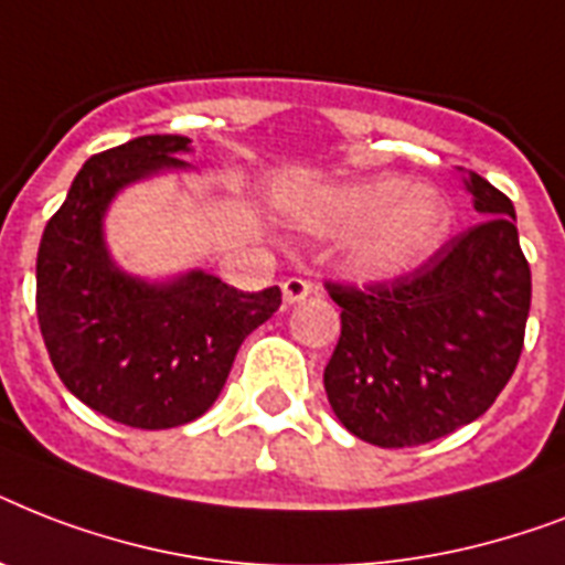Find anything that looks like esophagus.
<instances>
[{"label": "esophagus", "instance_id": "esophagus-1", "mask_svg": "<svg viewBox=\"0 0 565 565\" xmlns=\"http://www.w3.org/2000/svg\"><path fill=\"white\" fill-rule=\"evenodd\" d=\"M284 290V301L287 305H296V301H305L310 296V292H317V287L308 281V278H299V275H292V278H287V281L281 284Z\"/></svg>", "mask_w": 565, "mask_h": 565}]
</instances>
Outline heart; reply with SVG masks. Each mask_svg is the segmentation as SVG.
<instances>
[{"mask_svg": "<svg viewBox=\"0 0 565 565\" xmlns=\"http://www.w3.org/2000/svg\"><path fill=\"white\" fill-rule=\"evenodd\" d=\"M446 202L434 190L413 188L398 175L354 181L328 193L308 213L319 234L354 231L345 264L363 278H395L428 260L446 239Z\"/></svg>", "mask_w": 565, "mask_h": 565, "instance_id": "obj_1", "label": "heart"}]
</instances>
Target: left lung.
<instances>
[{
  "label": "left lung",
  "mask_w": 565,
  "mask_h": 565,
  "mask_svg": "<svg viewBox=\"0 0 565 565\" xmlns=\"http://www.w3.org/2000/svg\"><path fill=\"white\" fill-rule=\"evenodd\" d=\"M463 184L483 220L419 269L370 287L326 281L343 308L328 402L372 446H422L483 416L525 345L531 266L513 202L478 172Z\"/></svg>",
  "instance_id": "1"
}]
</instances>
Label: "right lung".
<instances>
[{
    "label": "right lung",
    "instance_id": "1",
    "mask_svg": "<svg viewBox=\"0 0 565 565\" xmlns=\"http://www.w3.org/2000/svg\"><path fill=\"white\" fill-rule=\"evenodd\" d=\"M181 135H146L93 154L46 222L38 252V322L75 398L128 428L199 419L222 393L239 343L281 308V290L243 292L193 269L149 284L108 255L102 220L114 195L161 170H184Z\"/></svg>",
    "mask_w": 565,
    "mask_h": 565
}]
</instances>
